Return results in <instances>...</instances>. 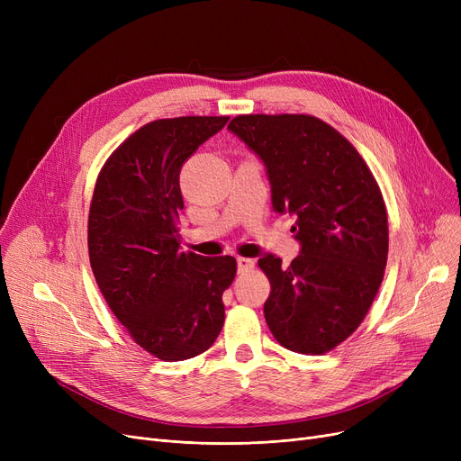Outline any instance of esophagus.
Listing matches in <instances>:
<instances>
[{
    "label": "esophagus",
    "mask_w": 461,
    "mask_h": 461,
    "mask_svg": "<svg viewBox=\"0 0 461 461\" xmlns=\"http://www.w3.org/2000/svg\"><path fill=\"white\" fill-rule=\"evenodd\" d=\"M254 265H256V261L250 259V258H237V269H239V273L252 271Z\"/></svg>",
    "instance_id": "1"
}]
</instances>
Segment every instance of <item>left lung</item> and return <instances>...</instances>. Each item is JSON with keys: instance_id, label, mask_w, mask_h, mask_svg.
<instances>
[{"instance_id": "obj_1", "label": "left lung", "mask_w": 461, "mask_h": 461, "mask_svg": "<svg viewBox=\"0 0 461 461\" xmlns=\"http://www.w3.org/2000/svg\"><path fill=\"white\" fill-rule=\"evenodd\" d=\"M228 129L267 169L273 209L295 216L301 254H265L271 282L263 313L276 342L304 355L342 344L368 313L389 254L381 190L353 145L304 113L237 115Z\"/></svg>"}]
</instances>
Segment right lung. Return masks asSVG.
<instances>
[{"label": "right lung", "instance_id": "add662e5", "mask_svg": "<svg viewBox=\"0 0 461 461\" xmlns=\"http://www.w3.org/2000/svg\"><path fill=\"white\" fill-rule=\"evenodd\" d=\"M228 115L157 119L131 134L96 177L87 222L89 261L113 316L160 360L207 351L224 325L231 256L181 252L179 174Z\"/></svg>", "mask_w": 461, "mask_h": 461}]
</instances>
